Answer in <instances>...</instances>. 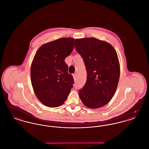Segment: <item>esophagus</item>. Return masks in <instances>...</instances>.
Segmentation results:
<instances>
[{
	"label": "esophagus",
	"instance_id": "obj_1",
	"mask_svg": "<svg viewBox=\"0 0 149 149\" xmlns=\"http://www.w3.org/2000/svg\"><path fill=\"white\" fill-rule=\"evenodd\" d=\"M72 76H73L74 79H76V78H77V74H76V73L73 74H72Z\"/></svg>",
	"mask_w": 149,
	"mask_h": 149
}]
</instances>
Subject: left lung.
Masks as SVG:
<instances>
[{"label": "left lung", "instance_id": "1", "mask_svg": "<svg viewBox=\"0 0 149 149\" xmlns=\"http://www.w3.org/2000/svg\"><path fill=\"white\" fill-rule=\"evenodd\" d=\"M74 43L87 72L79 97L89 108L102 107L113 98L119 81L120 65L117 52L110 43L94 37L75 39Z\"/></svg>", "mask_w": 149, "mask_h": 149}]
</instances>
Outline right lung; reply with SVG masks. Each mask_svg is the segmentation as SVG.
<instances>
[{
	"label": "right lung",
	"mask_w": 149,
	"mask_h": 149,
	"mask_svg": "<svg viewBox=\"0 0 149 149\" xmlns=\"http://www.w3.org/2000/svg\"><path fill=\"white\" fill-rule=\"evenodd\" d=\"M74 38L65 37L43 44L31 67V83L38 100L46 106H61L70 93L74 79L64 61L74 48Z\"/></svg>",
	"instance_id": "obj_1"
}]
</instances>
